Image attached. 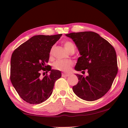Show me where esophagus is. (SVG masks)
Returning <instances> with one entry per match:
<instances>
[{"label": "esophagus", "mask_w": 128, "mask_h": 128, "mask_svg": "<svg viewBox=\"0 0 128 128\" xmlns=\"http://www.w3.org/2000/svg\"><path fill=\"white\" fill-rule=\"evenodd\" d=\"M70 76V74H66V73H62V77H68Z\"/></svg>", "instance_id": "esophagus-1"}]
</instances>
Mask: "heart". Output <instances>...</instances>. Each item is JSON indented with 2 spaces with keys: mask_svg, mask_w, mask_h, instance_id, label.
Segmentation results:
<instances>
[{
  "mask_svg": "<svg viewBox=\"0 0 128 128\" xmlns=\"http://www.w3.org/2000/svg\"><path fill=\"white\" fill-rule=\"evenodd\" d=\"M64 48L69 52L72 50H74V46L72 42H66L64 44ZM52 50H51L50 54ZM73 65V62L70 60H58L54 63V67L56 70L62 72H68Z\"/></svg>",
  "mask_w": 128,
  "mask_h": 128,
  "instance_id": "b5f03b06",
  "label": "heart"
}]
</instances>
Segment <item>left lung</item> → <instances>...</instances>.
<instances>
[{
    "mask_svg": "<svg viewBox=\"0 0 128 128\" xmlns=\"http://www.w3.org/2000/svg\"><path fill=\"white\" fill-rule=\"evenodd\" d=\"M66 36L74 42L80 55L74 70H86L88 74L86 77L75 74L79 81L73 86V92L86 101L100 99L109 91L117 74L115 49L96 32H72Z\"/></svg>",
    "mask_w": 128,
    "mask_h": 128,
    "instance_id": "8db88e82",
    "label": "left lung"
}]
</instances>
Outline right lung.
I'll return each instance as SVG.
<instances>
[{
    "instance_id": "1",
    "label": "right lung",
    "mask_w": 128,
    "mask_h": 128,
    "mask_svg": "<svg viewBox=\"0 0 128 128\" xmlns=\"http://www.w3.org/2000/svg\"><path fill=\"white\" fill-rule=\"evenodd\" d=\"M61 36H35L13 52L10 79L19 96L26 102L39 104L49 99L55 81L61 77L60 70L46 65L51 48ZM40 70L50 71V75L41 79Z\"/></svg>"
}]
</instances>
